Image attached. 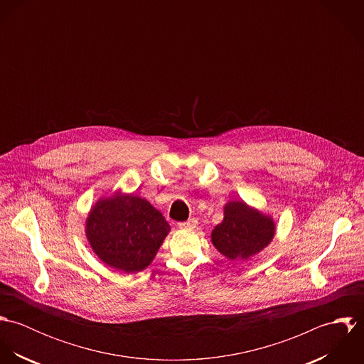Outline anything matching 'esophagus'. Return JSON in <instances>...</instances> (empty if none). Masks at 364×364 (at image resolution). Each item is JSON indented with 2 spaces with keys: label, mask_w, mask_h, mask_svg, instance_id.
Wrapping results in <instances>:
<instances>
[{
  "label": "esophagus",
  "mask_w": 364,
  "mask_h": 364,
  "mask_svg": "<svg viewBox=\"0 0 364 364\" xmlns=\"http://www.w3.org/2000/svg\"><path fill=\"white\" fill-rule=\"evenodd\" d=\"M196 224H198V220H196V218H189L188 221L179 223V224H178V227H179V228H182V230H192V228H195V227H196Z\"/></svg>",
  "instance_id": "1"
}]
</instances>
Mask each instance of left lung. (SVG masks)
I'll return each mask as SVG.
<instances>
[{
  "label": "left lung",
  "instance_id": "obj_1",
  "mask_svg": "<svg viewBox=\"0 0 364 364\" xmlns=\"http://www.w3.org/2000/svg\"><path fill=\"white\" fill-rule=\"evenodd\" d=\"M274 232L270 215L244 200H230L224 206L223 221L211 231V242L227 259L248 260L272 242Z\"/></svg>",
  "mask_w": 364,
  "mask_h": 364
}]
</instances>
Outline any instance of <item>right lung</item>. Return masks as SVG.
I'll return each mask as SVG.
<instances>
[{
	"label": "right lung",
	"mask_w": 364,
	"mask_h": 364,
	"mask_svg": "<svg viewBox=\"0 0 364 364\" xmlns=\"http://www.w3.org/2000/svg\"><path fill=\"white\" fill-rule=\"evenodd\" d=\"M171 231L164 215L149 200L114 192L91 208L85 235L95 255L120 273L144 270L156 258Z\"/></svg>",
	"instance_id": "obj_1"
}]
</instances>
